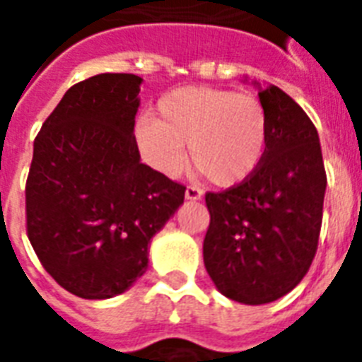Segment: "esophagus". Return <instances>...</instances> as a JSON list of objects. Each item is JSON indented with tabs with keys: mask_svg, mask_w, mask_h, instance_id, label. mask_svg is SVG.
I'll return each mask as SVG.
<instances>
[{
	"mask_svg": "<svg viewBox=\"0 0 362 362\" xmlns=\"http://www.w3.org/2000/svg\"><path fill=\"white\" fill-rule=\"evenodd\" d=\"M201 197H203V189H199L197 186L186 187V199H189V201H199Z\"/></svg>",
	"mask_w": 362,
	"mask_h": 362,
	"instance_id": "1",
	"label": "esophagus"
}]
</instances>
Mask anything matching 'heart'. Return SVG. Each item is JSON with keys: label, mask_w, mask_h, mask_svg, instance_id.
<instances>
[{"label": "heart", "mask_w": 362, "mask_h": 362, "mask_svg": "<svg viewBox=\"0 0 362 362\" xmlns=\"http://www.w3.org/2000/svg\"><path fill=\"white\" fill-rule=\"evenodd\" d=\"M214 186H238L259 169L269 144V112L253 93L212 86H182L161 95L156 116L135 125L142 159L163 176L175 178L186 165Z\"/></svg>", "instance_id": "1"}]
</instances>
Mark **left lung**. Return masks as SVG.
Here are the masks:
<instances>
[{
    "label": "left lung",
    "instance_id": "8db88e82",
    "mask_svg": "<svg viewBox=\"0 0 362 362\" xmlns=\"http://www.w3.org/2000/svg\"><path fill=\"white\" fill-rule=\"evenodd\" d=\"M269 144L252 178L204 195L206 272L231 300L267 304L300 284L314 261L327 175L317 129L278 86L259 88Z\"/></svg>",
    "mask_w": 362,
    "mask_h": 362
}]
</instances>
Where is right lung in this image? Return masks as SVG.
Returning <instances> with one entry per match:
<instances>
[{
  "label": "right lung",
  "mask_w": 362,
  "mask_h": 362,
  "mask_svg": "<svg viewBox=\"0 0 362 362\" xmlns=\"http://www.w3.org/2000/svg\"><path fill=\"white\" fill-rule=\"evenodd\" d=\"M142 78L103 73L71 86L33 142L25 231L59 286L101 300L146 272L148 244L186 186L141 163L135 115Z\"/></svg>",
  "instance_id": "add662e5"
}]
</instances>
